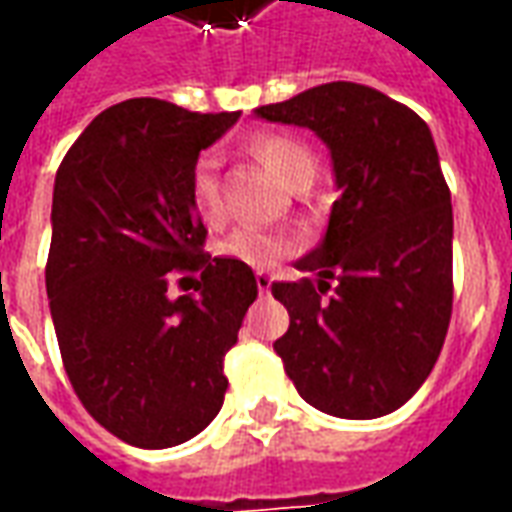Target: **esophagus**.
Returning <instances> with one entry per match:
<instances>
[{"mask_svg": "<svg viewBox=\"0 0 512 512\" xmlns=\"http://www.w3.org/2000/svg\"><path fill=\"white\" fill-rule=\"evenodd\" d=\"M255 282L260 293H268V288H271V282H274V279H271V274H266V271H257Z\"/></svg>", "mask_w": 512, "mask_h": 512, "instance_id": "1", "label": "esophagus"}]
</instances>
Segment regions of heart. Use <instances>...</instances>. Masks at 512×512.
<instances>
[{
    "mask_svg": "<svg viewBox=\"0 0 512 512\" xmlns=\"http://www.w3.org/2000/svg\"><path fill=\"white\" fill-rule=\"evenodd\" d=\"M249 153L255 161L277 175L282 183H293L301 172H315V156L301 139L288 134L257 136L249 142ZM216 158L202 156L191 169V202L205 222H219L222 216V202H219V180H216ZM290 244L277 233H268L263 227H235L216 244V252L246 266L266 268L274 266L279 257L288 255Z\"/></svg>",
    "mask_w": 512,
    "mask_h": 512,
    "instance_id": "obj_1",
    "label": "heart"
}]
</instances>
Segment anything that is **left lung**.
I'll return each instance as SVG.
<instances>
[{"label": "left lung", "instance_id": "1", "mask_svg": "<svg viewBox=\"0 0 512 512\" xmlns=\"http://www.w3.org/2000/svg\"><path fill=\"white\" fill-rule=\"evenodd\" d=\"M255 112L321 136L340 189L323 241L296 263L318 279L271 285L290 315L274 351L323 414H392L430 376L452 315V202L428 123L356 82Z\"/></svg>", "mask_w": 512, "mask_h": 512}]
</instances>
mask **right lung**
I'll use <instances>...</instances> for the list:
<instances>
[{
    "mask_svg": "<svg viewBox=\"0 0 512 512\" xmlns=\"http://www.w3.org/2000/svg\"><path fill=\"white\" fill-rule=\"evenodd\" d=\"M238 117L131 98L57 169L46 293L62 365L90 417L134 447H175L211 425L224 354L257 299L252 268L205 252L189 186L200 150ZM172 273H200L198 293L169 300Z\"/></svg>",
    "mask_w": 512,
    "mask_h": 512,
    "instance_id": "add662e5",
    "label": "right lung"
}]
</instances>
